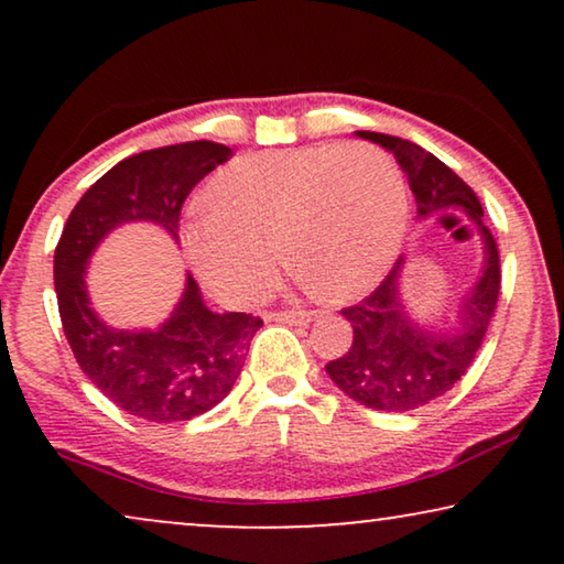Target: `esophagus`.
<instances>
[{
	"instance_id": "obj_1",
	"label": "esophagus",
	"mask_w": 564,
	"mask_h": 564,
	"mask_svg": "<svg viewBox=\"0 0 564 564\" xmlns=\"http://www.w3.org/2000/svg\"><path fill=\"white\" fill-rule=\"evenodd\" d=\"M311 311H282V313H274L272 321L276 323H284V326H307V323L313 321Z\"/></svg>"
}]
</instances>
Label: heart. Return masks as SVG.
Listing matches in <instances>:
<instances>
[{"label": "heart", "mask_w": 564, "mask_h": 564, "mask_svg": "<svg viewBox=\"0 0 564 564\" xmlns=\"http://www.w3.org/2000/svg\"><path fill=\"white\" fill-rule=\"evenodd\" d=\"M213 207L184 226L199 282L257 303L284 259L328 300L375 290L400 257L408 195L395 161L369 143H318L238 159L210 184Z\"/></svg>", "instance_id": "1"}]
</instances>
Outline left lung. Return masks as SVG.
<instances>
[{"label":"left lung","instance_id":"left-lung-1","mask_svg":"<svg viewBox=\"0 0 564 564\" xmlns=\"http://www.w3.org/2000/svg\"><path fill=\"white\" fill-rule=\"evenodd\" d=\"M357 135L395 156L415 195L419 220L465 213L482 243L480 276L462 297L457 321L446 328L415 321L408 311L400 292L403 257L372 295L341 311L354 328V341L344 357L328 361V377L361 405L408 413L452 390L480 351L500 292L498 246L482 223L480 199L444 161L403 138L372 130H357Z\"/></svg>","mask_w":564,"mask_h":564}]
</instances>
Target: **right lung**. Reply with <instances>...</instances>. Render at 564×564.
<instances>
[{"mask_svg": "<svg viewBox=\"0 0 564 564\" xmlns=\"http://www.w3.org/2000/svg\"><path fill=\"white\" fill-rule=\"evenodd\" d=\"M230 156L223 143L189 141L122 159L84 192L56 246L53 282L68 346L91 384L143 421H189L218 405L234 390L261 321L213 313L187 272L180 303L164 323L115 328L91 305L89 259L128 223H153L180 241L184 199Z\"/></svg>", "mask_w": 564, "mask_h": 564, "instance_id": "add662e5", "label": "right lung"}]
</instances>
